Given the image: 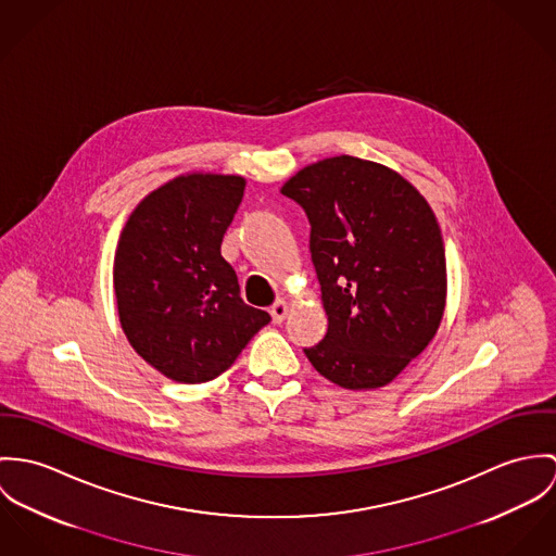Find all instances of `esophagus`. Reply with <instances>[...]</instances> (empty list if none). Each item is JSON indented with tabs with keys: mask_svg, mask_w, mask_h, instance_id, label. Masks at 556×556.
Returning <instances> with one entry per match:
<instances>
[{
	"mask_svg": "<svg viewBox=\"0 0 556 556\" xmlns=\"http://www.w3.org/2000/svg\"><path fill=\"white\" fill-rule=\"evenodd\" d=\"M290 313V303L288 301H277L273 307H270V315H273V321L275 324H281Z\"/></svg>",
	"mask_w": 556,
	"mask_h": 556,
	"instance_id": "34e87169",
	"label": "esophagus"
}]
</instances>
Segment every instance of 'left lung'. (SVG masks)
I'll return each instance as SVG.
<instances>
[{
	"label": "left lung",
	"mask_w": 556,
	"mask_h": 556,
	"mask_svg": "<svg viewBox=\"0 0 556 556\" xmlns=\"http://www.w3.org/2000/svg\"><path fill=\"white\" fill-rule=\"evenodd\" d=\"M281 193L307 213L328 315L308 363L348 390L390 383L431 343L445 308V249L429 202L399 173L352 155L305 166Z\"/></svg>",
	"instance_id": "8db88e82"
}]
</instances>
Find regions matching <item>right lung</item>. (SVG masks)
<instances>
[{
    "label": "right lung",
    "mask_w": 556,
    "mask_h": 556,
    "mask_svg": "<svg viewBox=\"0 0 556 556\" xmlns=\"http://www.w3.org/2000/svg\"><path fill=\"white\" fill-rule=\"evenodd\" d=\"M245 179L191 173L151 191L129 215L113 283L129 345L181 383L230 369L270 321L241 299L222 241L243 200Z\"/></svg>",
    "instance_id": "add662e5"
}]
</instances>
